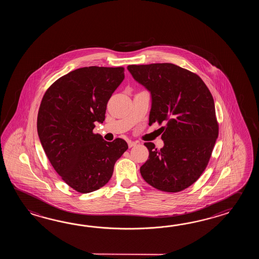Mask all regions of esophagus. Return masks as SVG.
Segmentation results:
<instances>
[{
    "label": "esophagus",
    "instance_id": "obj_1",
    "mask_svg": "<svg viewBox=\"0 0 259 259\" xmlns=\"http://www.w3.org/2000/svg\"><path fill=\"white\" fill-rule=\"evenodd\" d=\"M127 144H128V147H130V148H132V147H133V146H136L137 143H135V142H132V141H128V142H127Z\"/></svg>",
    "mask_w": 259,
    "mask_h": 259
}]
</instances>
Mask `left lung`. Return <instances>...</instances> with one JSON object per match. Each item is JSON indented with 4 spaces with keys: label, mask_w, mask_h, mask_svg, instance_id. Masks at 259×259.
I'll use <instances>...</instances> for the list:
<instances>
[{
    "label": "left lung",
    "mask_w": 259,
    "mask_h": 259,
    "mask_svg": "<svg viewBox=\"0 0 259 259\" xmlns=\"http://www.w3.org/2000/svg\"><path fill=\"white\" fill-rule=\"evenodd\" d=\"M127 69L151 93L149 125H165L163 148L144 143L149 158L140 169L143 180L166 193L183 191L203 174L219 136L213 96L198 75L170 63Z\"/></svg>",
    "instance_id": "8db88e82"
}]
</instances>
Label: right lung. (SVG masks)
<instances>
[{
  "label": "right lung",
  "instance_id": "add662e5",
  "mask_svg": "<svg viewBox=\"0 0 259 259\" xmlns=\"http://www.w3.org/2000/svg\"><path fill=\"white\" fill-rule=\"evenodd\" d=\"M124 77L122 66L77 68L53 83L41 100L39 141L55 170L78 193L105 186L128 148L123 139L110 143L93 132L95 122L105 121L107 103Z\"/></svg>",
  "mask_w": 259,
  "mask_h": 259
}]
</instances>
